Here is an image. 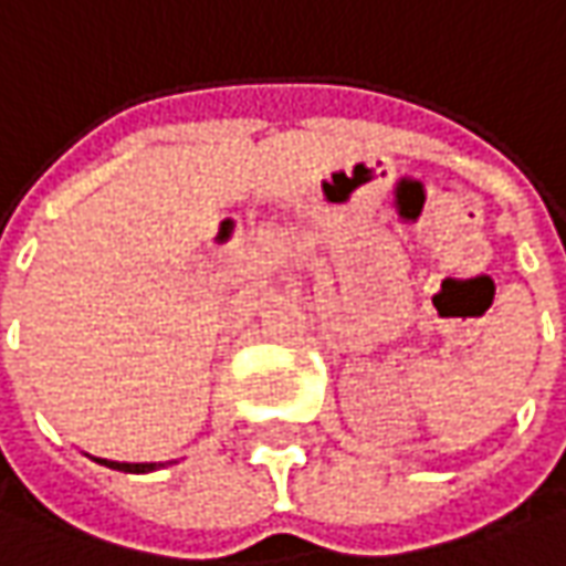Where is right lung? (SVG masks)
Returning <instances> with one entry per match:
<instances>
[{
    "instance_id": "add662e5",
    "label": "right lung",
    "mask_w": 566,
    "mask_h": 566,
    "mask_svg": "<svg viewBox=\"0 0 566 566\" xmlns=\"http://www.w3.org/2000/svg\"><path fill=\"white\" fill-rule=\"evenodd\" d=\"M99 463H106L112 470H125V473H149V470H156V463H118V460H99Z\"/></svg>"
}]
</instances>
